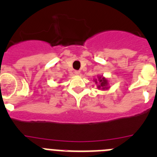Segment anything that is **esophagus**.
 <instances>
[{"instance_id": "34e87169", "label": "esophagus", "mask_w": 157, "mask_h": 157, "mask_svg": "<svg viewBox=\"0 0 157 157\" xmlns=\"http://www.w3.org/2000/svg\"><path fill=\"white\" fill-rule=\"evenodd\" d=\"M75 74L76 75H78L80 74V71H78V70L75 71Z\"/></svg>"}]
</instances>
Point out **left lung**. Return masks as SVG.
<instances>
[{
    "label": "left lung",
    "mask_w": 157,
    "mask_h": 157,
    "mask_svg": "<svg viewBox=\"0 0 157 157\" xmlns=\"http://www.w3.org/2000/svg\"><path fill=\"white\" fill-rule=\"evenodd\" d=\"M99 85H98V88H102L103 90H105V89H107V85H108V81H107V79H105V78H102L101 76V77H99ZM96 82L98 83V82L95 81Z\"/></svg>",
    "instance_id": "8db88e82"
}]
</instances>
